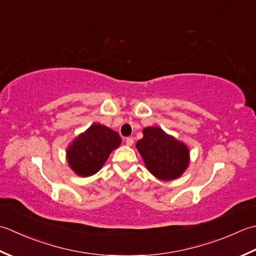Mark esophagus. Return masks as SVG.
<instances>
[{
    "label": "esophagus",
    "instance_id": "34e87169",
    "mask_svg": "<svg viewBox=\"0 0 256 256\" xmlns=\"http://www.w3.org/2000/svg\"><path fill=\"white\" fill-rule=\"evenodd\" d=\"M124 142H126L127 146H132L134 144V138L132 137H128L124 139Z\"/></svg>",
    "mask_w": 256,
    "mask_h": 256
}]
</instances>
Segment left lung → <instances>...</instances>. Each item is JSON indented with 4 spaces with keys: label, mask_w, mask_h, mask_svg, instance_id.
Returning a JSON list of instances; mask_svg holds the SVG:
<instances>
[{
    "label": "left lung",
    "mask_w": 256,
    "mask_h": 256,
    "mask_svg": "<svg viewBox=\"0 0 256 256\" xmlns=\"http://www.w3.org/2000/svg\"><path fill=\"white\" fill-rule=\"evenodd\" d=\"M142 134L136 147L150 174L164 181L179 178L190 162L186 146L159 127H147Z\"/></svg>",
    "instance_id": "left-lung-1"
}]
</instances>
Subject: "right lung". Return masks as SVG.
Returning <instances> with one entry per match:
<instances>
[{"label": "right lung", "instance_id": "1", "mask_svg": "<svg viewBox=\"0 0 256 256\" xmlns=\"http://www.w3.org/2000/svg\"><path fill=\"white\" fill-rule=\"evenodd\" d=\"M120 144L118 132L104 124H94L68 146L67 162L76 174L92 176L102 169L109 154Z\"/></svg>", "mask_w": 256, "mask_h": 256}]
</instances>
